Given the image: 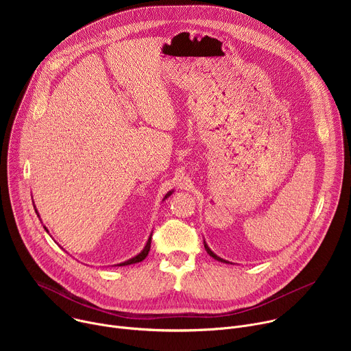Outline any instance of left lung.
Segmentation results:
<instances>
[{"instance_id":"8db88e82","label":"left lung","mask_w":351,"mask_h":351,"mask_svg":"<svg viewBox=\"0 0 351 351\" xmlns=\"http://www.w3.org/2000/svg\"><path fill=\"white\" fill-rule=\"evenodd\" d=\"M204 247H206V250H207V253L214 258V260H217V261H221V263H225V264H232V263H229V261H226V260H223V258H221V257H218L214 252H213V250L208 247V244L206 243V240H204Z\"/></svg>"}]
</instances>
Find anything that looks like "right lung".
<instances>
[{
	"mask_svg": "<svg viewBox=\"0 0 351 351\" xmlns=\"http://www.w3.org/2000/svg\"><path fill=\"white\" fill-rule=\"evenodd\" d=\"M173 193V190H171V191H168L167 194H165V197H164V199L165 198H168L171 194ZM33 207H34V211H36V214H37V217L40 218V215H38V213H37V210H36V206H34V203H33ZM44 229L47 230V233H48V229L44 226ZM152 236H153V233L149 234V237H148V240H147V243H145V245H144V248L141 250V252L137 254V256H134V257H132L130 260H128V261H123V263H121V264H118V265H115V267H125V265H130V264H136V263H140V261H143L147 256H148V252H149V247H152Z\"/></svg>",
	"mask_w": 351,
	"mask_h": 351,
	"instance_id": "right-lung-1",
	"label": "right lung"
}]
</instances>
